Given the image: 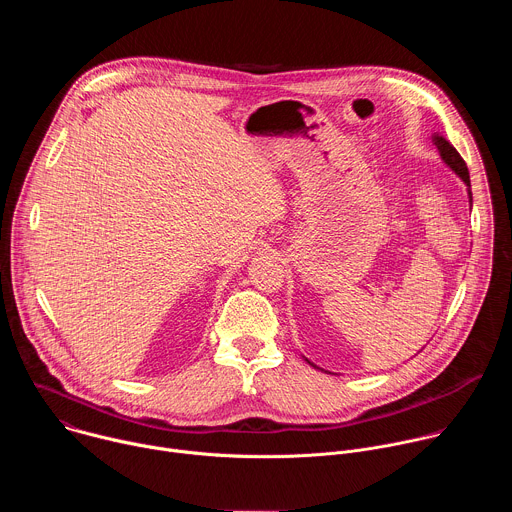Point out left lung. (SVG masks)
<instances>
[{
    "instance_id": "1",
    "label": "left lung",
    "mask_w": 512,
    "mask_h": 512,
    "mask_svg": "<svg viewBox=\"0 0 512 512\" xmlns=\"http://www.w3.org/2000/svg\"><path fill=\"white\" fill-rule=\"evenodd\" d=\"M433 143L437 145V150H440V156H442V160L464 180V184L468 186V194H470V202H472V192H470V174H468V166H466V162L462 160V156L456 152V148L454 145L446 139V137H442V135H433ZM310 362V360H308ZM312 364V362H310Z\"/></svg>"
}]
</instances>
